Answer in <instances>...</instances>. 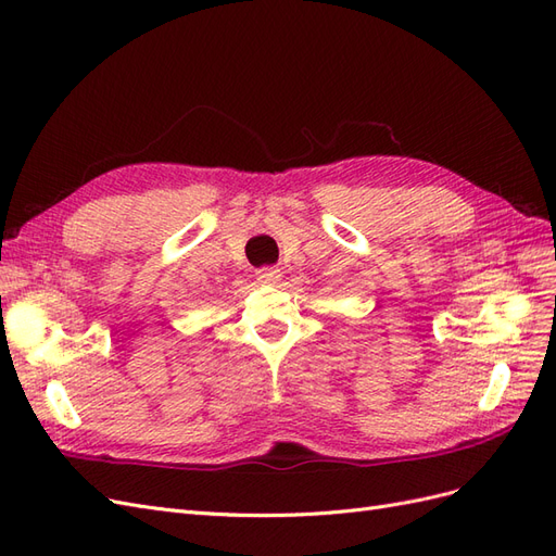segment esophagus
Instances as JSON below:
<instances>
[{"label": "esophagus", "mask_w": 556, "mask_h": 556, "mask_svg": "<svg viewBox=\"0 0 556 556\" xmlns=\"http://www.w3.org/2000/svg\"><path fill=\"white\" fill-rule=\"evenodd\" d=\"M255 276L264 285H276L282 274H280V268H276V266H262V268H257Z\"/></svg>", "instance_id": "esophagus-1"}]
</instances>
